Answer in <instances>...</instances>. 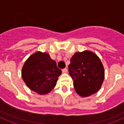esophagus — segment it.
<instances>
[{"label":"esophagus","instance_id":"esophagus-1","mask_svg":"<svg viewBox=\"0 0 124 124\" xmlns=\"http://www.w3.org/2000/svg\"><path fill=\"white\" fill-rule=\"evenodd\" d=\"M62 72L63 73H66L68 72V69L67 68H64L62 70Z\"/></svg>","mask_w":124,"mask_h":124}]
</instances>
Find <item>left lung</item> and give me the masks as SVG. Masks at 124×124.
I'll return each mask as SVG.
<instances>
[{"label": "left lung", "instance_id": "1", "mask_svg": "<svg viewBox=\"0 0 124 124\" xmlns=\"http://www.w3.org/2000/svg\"><path fill=\"white\" fill-rule=\"evenodd\" d=\"M76 92L81 97H87L101 89L104 79V69L95 53L84 51L74 53L68 66Z\"/></svg>", "mask_w": 124, "mask_h": 124}]
</instances>
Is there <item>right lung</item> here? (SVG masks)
Here are the masks:
<instances>
[{
    "label": "right lung",
    "mask_w": 124,
    "mask_h": 124,
    "mask_svg": "<svg viewBox=\"0 0 124 124\" xmlns=\"http://www.w3.org/2000/svg\"><path fill=\"white\" fill-rule=\"evenodd\" d=\"M61 70L46 53L37 51L27 60L22 76L27 86L39 94H46L54 88Z\"/></svg>",
    "instance_id": "right-lung-1"
}]
</instances>
